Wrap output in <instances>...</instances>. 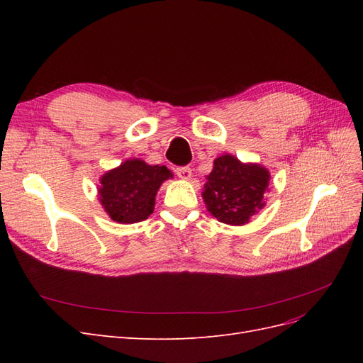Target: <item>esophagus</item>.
<instances>
[{
    "mask_svg": "<svg viewBox=\"0 0 363 363\" xmlns=\"http://www.w3.org/2000/svg\"><path fill=\"white\" fill-rule=\"evenodd\" d=\"M175 174H177V177L182 180H189L192 177V169L189 167H182L175 169Z\"/></svg>",
    "mask_w": 363,
    "mask_h": 363,
    "instance_id": "obj_1",
    "label": "esophagus"
}]
</instances>
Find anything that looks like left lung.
Instances as JSON below:
<instances>
[{"mask_svg": "<svg viewBox=\"0 0 363 363\" xmlns=\"http://www.w3.org/2000/svg\"><path fill=\"white\" fill-rule=\"evenodd\" d=\"M206 179L203 200L219 223L248 224L267 204L263 195L269 186V171L259 163H244L232 155H223L213 160V169Z\"/></svg>", "mask_w": 363, "mask_h": 363, "instance_id": "left-lung-1", "label": "left lung"}]
</instances>
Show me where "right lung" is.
<instances>
[{
  "mask_svg": "<svg viewBox=\"0 0 363 363\" xmlns=\"http://www.w3.org/2000/svg\"><path fill=\"white\" fill-rule=\"evenodd\" d=\"M168 179H172V172L167 167L127 159L101 175L98 200L112 221L135 224L155 211L157 191Z\"/></svg>",
  "mask_w": 363,
  "mask_h": 363,
  "instance_id": "1",
  "label": "right lung"
}]
</instances>
